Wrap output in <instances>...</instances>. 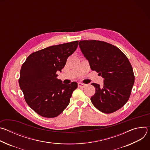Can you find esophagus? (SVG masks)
Listing matches in <instances>:
<instances>
[{"label": "esophagus", "instance_id": "obj_1", "mask_svg": "<svg viewBox=\"0 0 150 150\" xmlns=\"http://www.w3.org/2000/svg\"><path fill=\"white\" fill-rule=\"evenodd\" d=\"M85 86H86V84H84L81 82L78 83V87H82V88H84Z\"/></svg>", "mask_w": 150, "mask_h": 150}]
</instances>
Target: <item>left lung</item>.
I'll return each instance as SVG.
<instances>
[{
  "label": "left lung",
  "mask_w": 150,
  "mask_h": 150,
  "mask_svg": "<svg viewBox=\"0 0 150 150\" xmlns=\"http://www.w3.org/2000/svg\"><path fill=\"white\" fill-rule=\"evenodd\" d=\"M79 48L92 71L104 78L103 87L93 83L96 93L91 101L104 113L119 110L129 98L134 83L133 68L125 54L117 47L102 41L83 40Z\"/></svg>",
  "instance_id": "1"
}]
</instances>
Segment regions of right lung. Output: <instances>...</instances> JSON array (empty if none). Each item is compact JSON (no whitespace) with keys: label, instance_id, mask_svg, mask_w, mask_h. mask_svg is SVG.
<instances>
[{"label":"right lung","instance_id":"add662e5","mask_svg":"<svg viewBox=\"0 0 150 150\" xmlns=\"http://www.w3.org/2000/svg\"><path fill=\"white\" fill-rule=\"evenodd\" d=\"M78 46L75 41L50 46L31 53L23 64L19 87L28 105L39 115L55 117L68 105L78 83H62L56 72H61Z\"/></svg>","mask_w":150,"mask_h":150}]
</instances>
